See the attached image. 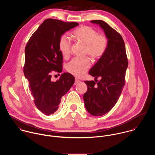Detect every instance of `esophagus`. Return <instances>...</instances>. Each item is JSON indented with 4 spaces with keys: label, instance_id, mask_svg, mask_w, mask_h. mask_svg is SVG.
<instances>
[{
    "label": "esophagus",
    "instance_id": "1",
    "mask_svg": "<svg viewBox=\"0 0 155 155\" xmlns=\"http://www.w3.org/2000/svg\"><path fill=\"white\" fill-rule=\"evenodd\" d=\"M79 82H80V81H79L78 79L76 78V79H75V82H74V85H76V84H79Z\"/></svg>",
    "mask_w": 155,
    "mask_h": 155
}]
</instances>
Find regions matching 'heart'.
<instances>
[{
	"label": "heart",
	"instance_id": "b5f03b06",
	"mask_svg": "<svg viewBox=\"0 0 155 155\" xmlns=\"http://www.w3.org/2000/svg\"><path fill=\"white\" fill-rule=\"evenodd\" d=\"M72 36L78 42L85 45V54L93 59H99L106 52L108 46V38L102 33L97 31L91 27L84 25L75 29ZM71 42L66 36L61 37L59 41V48L64 58H68L71 53ZM91 66L88 57L84 58H74L67 66V71L76 77L83 76Z\"/></svg>",
	"mask_w": 155,
	"mask_h": 155
}]
</instances>
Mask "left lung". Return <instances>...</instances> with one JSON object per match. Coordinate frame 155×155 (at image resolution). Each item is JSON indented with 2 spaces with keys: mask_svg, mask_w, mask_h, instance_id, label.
I'll return each instance as SVG.
<instances>
[{
  "mask_svg": "<svg viewBox=\"0 0 155 155\" xmlns=\"http://www.w3.org/2000/svg\"><path fill=\"white\" fill-rule=\"evenodd\" d=\"M91 22L98 24L108 38L106 52L89 71L95 82L85 81L88 87L84 95L85 106L91 114L97 116L109 112L118 101L125 85L128 61L121 35L104 21ZM99 77L101 79L98 81Z\"/></svg>",
  "mask_w": 155,
  "mask_h": 155,
  "instance_id": "obj_1",
  "label": "left lung"
}]
</instances>
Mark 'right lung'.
Wrapping results in <instances>:
<instances>
[{
    "label": "right lung",
    "instance_id": "add662e5",
    "mask_svg": "<svg viewBox=\"0 0 155 155\" xmlns=\"http://www.w3.org/2000/svg\"><path fill=\"white\" fill-rule=\"evenodd\" d=\"M49 18L45 20L30 37L25 48L24 73L36 107L46 115L55 113L61 99L74 82V76L63 73L55 82L51 81L52 71L63 70V55L59 41L67 31L78 25Z\"/></svg>",
    "mask_w": 155,
    "mask_h": 155
}]
</instances>
